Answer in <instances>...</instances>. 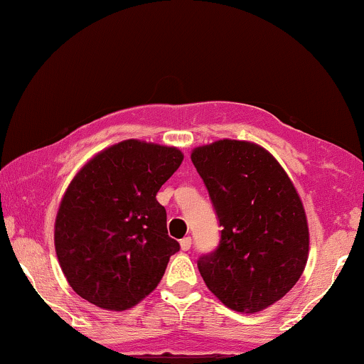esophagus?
I'll return each instance as SVG.
<instances>
[{
    "label": "esophagus",
    "instance_id": "esophagus-1",
    "mask_svg": "<svg viewBox=\"0 0 364 364\" xmlns=\"http://www.w3.org/2000/svg\"><path fill=\"white\" fill-rule=\"evenodd\" d=\"M179 245H181V250L183 252H188V250L191 248V237L188 236V237H183L181 241H179Z\"/></svg>",
    "mask_w": 364,
    "mask_h": 364
}]
</instances>
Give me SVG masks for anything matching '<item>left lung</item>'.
Here are the masks:
<instances>
[{
    "label": "left lung",
    "instance_id": "left-lung-1",
    "mask_svg": "<svg viewBox=\"0 0 364 364\" xmlns=\"http://www.w3.org/2000/svg\"><path fill=\"white\" fill-rule=\"evenodd\" d=\"M223 225L219 248L198 260L219 301L257 313L284 298L301 277L310 231L294 183L269 150L246 140H217L191 150Z\"/></svg>",
    "mask_w": 364,
    "mask_h": 364
}]
</instances>
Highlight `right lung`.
<instances>
[{
	"mask_svg": "<svg viewBox=\"0 0 364 364\" xmlns=\"http://www.w3.org/2000/svg\"><path fill=\"white\" fill-rule=\"evenodd\" d=\"M176 147L123 140L90 157L63 195L54 248L72 289L109 311L157 287L179 243L156 195L183 162Z\"/></svg>",
	"mask_w": 364,
	"mask_h": 364,
	"instance_id": "add662e5",
	"label": "right lung"
}]
</instances>
